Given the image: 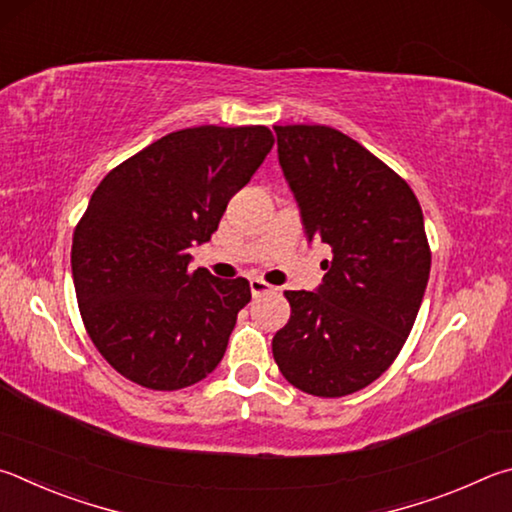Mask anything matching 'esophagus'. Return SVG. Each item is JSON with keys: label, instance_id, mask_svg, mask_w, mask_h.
Returning <instances> with one entry per match:
<instances>
[{"label": "esophagus", "instance_id": "1", "mask_svg": "<svg viewBox=\"0 0 512 512\" xmlns=\"http://www.w3.org/2000/svg\"><path fill=\"white\" fill-rule=\"evenodd\" d=\"M249 290H251V294H254V297H261V294L272 292L274 288L270 283H265L263 279H249Z\"/></svg>", "mask_w": 512, "mask_h": 512}]
</instances>
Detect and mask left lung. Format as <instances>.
<instances>
[{
    "mask_svg": "<svg viewBox=\"0 0 512 512\" xmlns=\"http://www.w3.org/2000/svg\"><path fill=\"white\" fill-rule=\"evenodd\" d=\"M279 164L308 240L333 249L315 290H288L292 315L272 339L292 387L342 398L389 369L429 281L416 195L355 139L328 125H274Z\"/></svg>",
    "mask_w": 512,
    "mask_h": 512,
    "instance_id": "8db88e82",
    "label": "left lung"
}]
</instances>
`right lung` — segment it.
<instances>
[{
  "mask_svg": "<svg viewBox=\"0 0 512 512\" xmlns=\"http://www.w3.org/2000/svg\"><path fill=\"white\" fill-rule=\"evenodd\" d=\"M274 146L265 125L170 132L116 166L74 231L71 274L85 328L123 378L155 391L204 380L220 364L245 279L188 270L233 195Z\"/></svg>",
  "mask_w": 512,
  "mask_h": 512,
  "instance_id": "right-lung-1",
  "label": "right lung"
}]
</instances>
